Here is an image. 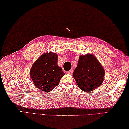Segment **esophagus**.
I'll use <instances>...</instances> for the list:
<instances>
[{"label":"esophagus","instance_id":"34e87169","mask_svg":"<svg viewBox=\"0 0 129 129\" xmlns=\"http://www.w3.org/2000/svg\"><path fill=\"white\" fill-rule=\"evenodd\" d=\"M73 72H74V69H71L70 70L68 71L67 72L68 74H72V73H73Z\"/></svg>","mask_w":129,"mask_h":129}]
</instances>
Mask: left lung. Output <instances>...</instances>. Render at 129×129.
Masks as SVG:
<instances>
[{
    "label": "left lung",
    "mask_w": 129,
    "mask_h": 129,
    "mask_svg": "<svg viewBox=\"0 0 129 129\" xmlns=\"http://www.w3.org/2000/svg\"><path fill=\"white\" fill-rule=\"evenodd\" d=\"M105 70L94 55L88 54L79 58L77 67L73 77L78 87L85 92L91 91L99 87L104 81Z\"/></svg>",
    "instance_id": "left-lung-1"
}]
</instances>
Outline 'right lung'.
<instances>
[{"label":"right lung","instance_id":"right-lung-1","mask_svg":"<svg viewBox=\"0 0 129 129\" xmlns=\"http://www.w3.org/2000/svg\"><path fill=\"white\" fill-rule=\"evenodd\" d=\"M57 60V54L47 52L33 65L30 71V77L39 89L49 92L59 84L64 73L58 66Z\"/></svg>","mask_w":129,"mask_h":129}]
</instances>
